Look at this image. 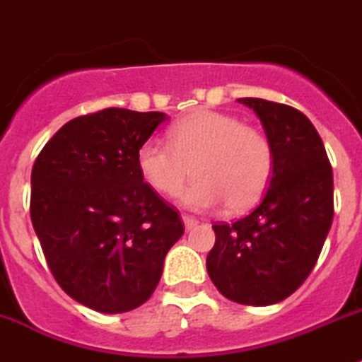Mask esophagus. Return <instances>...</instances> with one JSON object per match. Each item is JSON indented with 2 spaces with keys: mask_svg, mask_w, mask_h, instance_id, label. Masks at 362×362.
Listing matches in <instances>:
<instances>
[{
  "mask_svg": "<svg viewBox=\"0 0 362 362\" xmlns=\"http://www.w3.org/2000/svg\"><path fill=\"white\" fill-rule=\"evenodd\" d=\"M182 220H184V226H185V229H187V230L194 229V227L198 226L197 218L189 216V214H184V216H182Z\"/></svg>",
  "mask_w": 362,
  "mask_h": 362,
  "instance_id": "34e87169",
  "label": "esophagus"
}]
</instances>
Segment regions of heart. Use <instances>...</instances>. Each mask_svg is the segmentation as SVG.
<instances>
[{"mask_svg":"<svg viewBox=\"0 0 362 362\" xmlns=\"http://www.w3.org/2000/svg\"><path fill=\"white\" fill-rule=\"evenodd\" d=\"M165 141L142 142L135 155L136 169L162 197L180 193L193 171L197 178L182 194L191 209H211L221 200L230 213L249 209L274 175L269 136L230 113L197 110L168 129Z\"/></svg>","mask_w":362,"mask_h":362,"instance_id":"b5f03b06","label":"heart"}]
</instances>
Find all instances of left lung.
Instances as JSON below:
<instances>
[{
    "label": "left lung",
    "instance_id": "8db88e82",
    "mask_svg": "<svg viewBox=\"0 0 362 362\" xmlns=\"http://www.w3.org/2000/svg\"><path fill=\"white\" fill-rule=\"evenodd\" d=\"M274 148V175L262 202L233 223H214L207 272L221 296L267 307L305 283L334 220V173L307 115L281 103L243 97Z\"/></svg>",
    "mask_w": 362,
    "mask_h": 362
}]
</instances>
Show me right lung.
<instances>
[{
    "instance_id": "obj_1",
    "label": "right lung",
    "mask_w": 362,
    "mask_h": 362,
    "mask_svg": "<svg viewBox=\"0 0 362 362\" xmlns=\"http://www.w3.org/2000/svg\"><path fill=\"white\" fill-rule=\"evenodd\" d=\"M168 119L106 108L70 120L32 168L30 218L52 276L104 314L148 301L184 221L142 180L136 149Z\"/></svg>"
}]
</instances>
